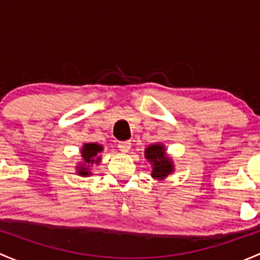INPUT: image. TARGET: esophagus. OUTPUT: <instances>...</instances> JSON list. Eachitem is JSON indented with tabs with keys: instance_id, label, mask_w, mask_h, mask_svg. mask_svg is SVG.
<instances>
[{
	"instance_id": "34e87169",
	"label": "esophagus",
	"mask_w": 260,
	"mask_h": 260,
	"mask_svg": "<svg viewBox=\"0 0 260 260\" xmlns=\"http://www.w3.org/2000/svg\"><path fill=\"white\" fill-rule=\"evenodd\" d=\"M118 148L122 152H128L131 149V141H123L118 143Z\"/></svg>"
}]
</instances>
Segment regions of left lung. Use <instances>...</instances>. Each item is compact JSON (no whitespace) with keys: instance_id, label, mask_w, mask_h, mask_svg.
I'll return each mask as SVG.
<instances>
[{"instance_id":"left-lung-1","label":"left lung","mask_w":260,"mask_h":260,"mask_svg":"<svg viewBox=\"0 0 260 260\" xmlns=\"http://www.w3.org/2000/svg\"><path fill=\"white\" fill-rule=\"evenodd\" d=\"M145 158L151 164V176L154 180H164L175 172L174 161L167 154L164 143H153L146 147Z\"/></svg>"}]
</instances>
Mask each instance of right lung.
I'll return each mask as SVG.
<instances>
[{
  "label": "right lung",
  "mask_w": 260,
  "mask_h": 260,
  "mask_svg": "<svg viewBox=\"0 0 260 260\" xmlns=\"http://www.w3.org/2000/svg\"><path fill=\"white\" fill-rule=\"evenodd\" d=\"M103 146L95 142L84 143L80 148L81 161L75 166L77 175L83 177H88L93 175L94 165H99L102 161L101 153L103 152Z\"/></svg>",
  "instance_id": "right-lung-1"
}]
</instances>
